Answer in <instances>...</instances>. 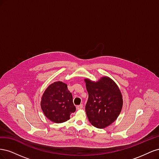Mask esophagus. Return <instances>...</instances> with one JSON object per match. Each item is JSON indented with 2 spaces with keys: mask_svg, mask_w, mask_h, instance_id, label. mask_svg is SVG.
<instances>
[{
  "mask_svg": "<svg viewBox=\"0 0 159 159\" xmlns=\"http://www.w3.org/2000/svg\"><path fill=\"white\" fill-rule=\"evenodd\" d=\"M76 107L78 109H82L84 107V105H83V104H80L79 105H77Z\"/></svg>",
  "mask_w": 159,
  "mask_h": 159,
  "instance_id": "obj_1",
  "label": "esophagus"
}]
</instances>
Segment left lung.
I'll use <instances>...</instances> for the list:
<instances>
[{
	"label": "left lung",
	"instance_id": "1",
	"mask_svg": "<svg viewBox=\"0 0 159 159\" xmlns=\"http://www.w3.org/2000/svg\"><path fill=\"white\" fill-rule=\"evenodd\" d=\"M84 81L88 92L85 112L89 121L97 128H105L117 119L121 111V91L108 77H103L96 82L89 79Z\"/></svg>",
	"mask_w": 159,
	"mask_h": 159
}]
</instances>
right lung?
<instances>
[{
	"mask_svg": "<svg viewBox=\"0 0 159 159\" xmlns=\"http://www.w3.org/2000/svg\"><path fill=\"white\" fill-rule=\"evenodd\" d=\"M40 105L45 116L56 123L68 121L76 109L71 93L67 85L61 81H56L46 88Z\"/></svg>",
	"mask_w": 159,
	"mask_h": 159,
	"instance_id": "obj_1",
	"label": "right lung"
}]
</instances>
